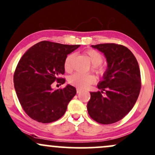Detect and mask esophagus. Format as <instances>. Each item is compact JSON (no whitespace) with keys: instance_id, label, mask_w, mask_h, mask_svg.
<instances>
[{"instance_id":"1","label":"esophagus","mask_w":155,"mask_h":155,"mask_svg":"<svg viewBox=\"0 0 155 155\" xmlns=\"http://www.w3.org/2000/svg\"><path fill=\"white\" fill-rule=\"evenodd\" d=\"M81 90H80V89H76V92H77V94H79V93H80V92H81Z\"/></svg>"}]
</instances>
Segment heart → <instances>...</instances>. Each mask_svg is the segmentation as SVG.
<instances>
[{"label":"heart","mask_w":155,"mask_h":155,"mask_svg":"<svg viewBox=\"0 0 155 155\" xmlns=\"http://www.w3.org/2000/svg\"><path fill=\"white\" fill-rule=\"evenodd\" d=\"M85 53L87 55L89 59L92 64V71L97 75H104L106 70H105V67L101 64L104 60L103 54L98 51L93 49H87L85 51ZM74 58H75L74 53H71V54L67 55V57L65 58V61H64V68H65L66 71L69 72L72 71L73 62H74ZM95 77L92 74L84 75V74H81L80 73H75V74L69 76L68 78L69 84L78 89H80V90L87 89L90 85L95 83Z\"/></svg>","instance_id":"1"}]
</instances>
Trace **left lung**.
<instances>
[{"label":"left lung","instance_id":"8db88e82","mask_svg":"<svg viewBox=\"0 0 155 155\" xmlns=\"http://www.w3.org/2000/svg\"><path fill=\"white\" fill-rule=\"evenodd\" d=\"M92 47L104 53L108 68L97 85L101 91L90 92L88 114L98 123H114L129 113L138 99L141 87L139 65L134 54L123 45L101 44Z\"/></svg>","mask_w":155,"mask_h":155}]
</instances>
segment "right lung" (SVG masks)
Here are the masks:
<instances>
[{
	"label": "right lung",
	"instance_id": "1",
	"mask_svg": "<svg viewBox=\"0 0 155 155\" xmlns=\"http://www.w3.org/2000/svg\"><path fill=\"white\" fill-rule=\"evenodd\" d=\"M80 45H67L43 41L22 55L14 74L17 97L25 112L31 119L49 123L63 116L68 103L76 94V88L67 85L53 90L51 84L60 85L65 79L64 61L67 55Z\"/></svg>",
	"mask_w": 155,
	"mask_h": 155
}]
</instances>
